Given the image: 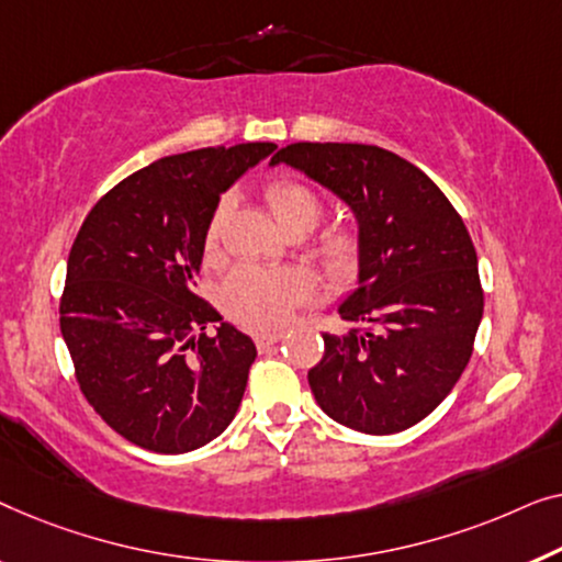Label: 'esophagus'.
Masks as SVG:
<instances>
[{
	"mask_svg": "<svg viewBox=\"0 0 562 562\" xmlns=\"http://www.w3.org/2000/svg\"><path fill=\"white\" fill-rule=\"evenodd\" d=\"M282 336H284V330H259V334L255 336V341L259 349H267V346L282 341Z\"/></svg>",
	"mask_w": 562,
	"mask_h": 562,
	"instance_id": "obj_1",
	"label": "esophagus"
}]
</instances>
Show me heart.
I'll use <instances>...</instances> for the list:
<instances>
[{
	"label": "heart",
	"mask_w": 562,
	"mask_h": 562,
	"mask_svg": "<svg viewBox=\"0 0 562 562\" xmlns=\"http://www.w3.org/2000/svg\"><path fill=\"white\" fill-rule=\"evenodd\" d=\"M267 201H270L274 218H278V224L284 232L297 226L311 232L323 213V203L318 195L307 186L295 183V180H278V183H272L267 188ZM226 216L228 199L216 205V211H213L209 221V228H205V247L209 249H216ZM315 255H318L323 267L330 274L346 278L359 262V241L349 232L328 234L318 244ZM313 288L315 282L311 272L300 270V267L244 265L226 280L224 303L228 313L241 323H249V326L257 328L278 326V323L288 318L292 307L311 295Z\"/></svg>",
	"instance_id": "1"
}]
</instances>
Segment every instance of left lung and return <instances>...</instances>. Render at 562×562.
<instances>
[{
    "label": "left lung",
    "mask_w": 562,
    "mask_h": 562,
    "mask_svg": "<svg viewBox=\"0 0 562 562\" xmlns=\"http://www.w3.org/2000/svg\"><path fill=\"white\" fill-rule=\"evenodd\" d=\"M284 162L334 193L357 221V284L338 303L346 328L323 330L307 384L330 420L392 436L425 420L471 359L484 292L476 249L440 188L374 145L295 142Z\"/></svg>",
    "instance_id": "8db88e82"
}]
</instances>
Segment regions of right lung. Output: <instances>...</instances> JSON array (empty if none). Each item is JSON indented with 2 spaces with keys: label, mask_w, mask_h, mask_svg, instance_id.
I'll list each match as a JSON object with an SVG mask.
<instances>
[{
  "label": "right lung",
  "mask_w": 562,
  "mask_h": 562,
  "mask_svg": "<svg viewBox=\"0 0 562 562\" xmlns=\"http://www.w3.org/2000/svg\"><path fill=\"white\" fill-rule=\"evenodd\" d=\"M274 142L162 157L93 205L70 247L60 334L83 397L109 428L153 453L218 438L241 405L257 346L193 278L218 199ZM217 323V336L202 334Z\"/></svg>",
  "instance_id": "obj_1"
}]
</instances>
